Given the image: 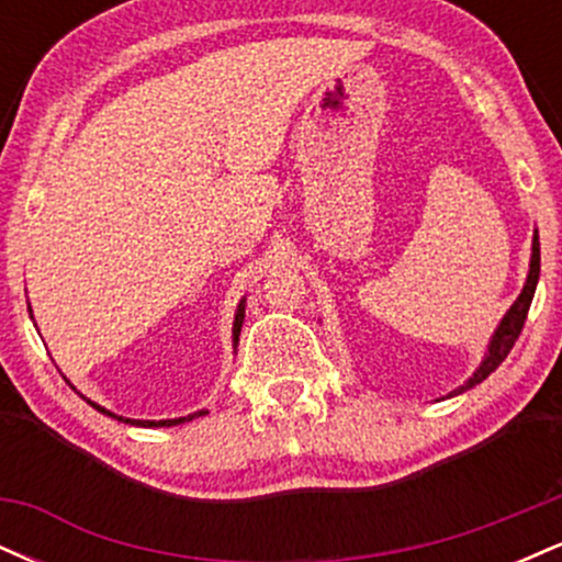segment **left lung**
<instances>
[{
	"label": "left lung",
	"mask_w": 562,
	"mask_h": 562,
	"mask_svg": "<svg viewBox=\"0 0 562 562\" xmlns=\"http://www.w3.org/2000/svg\"><path fill=\"white\" fill-rule=\"evenodd\" d=\"M539 232H533V245H531V263H528V277H526V285L520 290V295L515 299L513 306H509V312L502 317L499 327H496L492 340H488V351L486 357H483V362L479 364V370L473 372V375L468 378L465 385H460L457 391H451L449 396H457V393L473 389V385H479L486 380L492 372L499 367L502 362L507 359L509 348L515 346V340H518L520 330H524V322L528 317V308H531V301H533V290H537V282H539Z\"/></svg>",
	"instance_id": "1"
}]
</instances>
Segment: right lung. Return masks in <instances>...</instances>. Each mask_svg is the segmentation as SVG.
<instances>
[{"mask_svg": "<svg viewBox=\"0 0 562 562\" xmlns=\"http://www.w3.org/2000/svg\"><path fill=\"white\" fill-rule=\"evenodd\" d=\"M29 312H31V306H29ZM31 319H34V314H31ZM243 319H245V299L237 303V314H235V325H232V344L237 346V340H240V330H243ZM89 402V398H87ZM94 406L97 412H102V415H108V417H115V420H121V423H128V425H139V428H171V425H182V423H190V420H195V417H200V415H205V412H192V415H187V417H173V420H128V417H121V415H113L111 409H105V406H100V404H94V402H89Z\"/></svg>", "mask_w": 562, "mask_h": 562, "instance_id": "right-lung-1", "label": "right lung"}]
</instances>
